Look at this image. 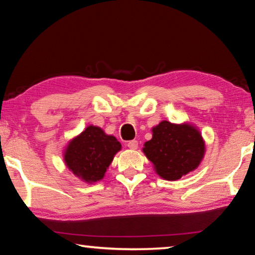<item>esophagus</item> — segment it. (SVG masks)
<instances>
[{
    "label": "esophagus",
    "mask_w": 255,
    "mask_h": 255,
    "mask_svg": "<svg viewBox=\"0 0 255 255\" xmlns=\"http://www.w3.org/2000/svg\"><path fill=\"white\" fill-rule=\"evenodd\" d=\"M127 146L130 149H137V147H138V141L137 140H129L128 143H127Z\"/></svg>",
    "instance_id": "obj_1"
}]
</instances>
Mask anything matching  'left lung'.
<instances>
[{"label": "left lung", "mask_w": 255, "mask_h": 255, "mask_svg": "<svg viewBox=\"0 0 255 255\" xmlns=\"http://www.w3.org/2000/svg\"><path fill=\"white\" fill-rule=\"evenodd\" d=\"M144 146L143 152L156 173L170 181L197 169L205 154V143L195 127L166 120L153 128V138Z\"/></svg>", "instance_id": "1"}]
</instances>
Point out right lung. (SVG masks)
<instances>
[{"instance_id": "add662e5", "label": "right lung", "mask_w": 255, "mask_h": 255, "mask_svg": "<svg viewBox=\"0 0 255 255\" xmlns=\"http://www.w3.org/2000/svg\"><path fill=\"white\" fill-rule=\"evenodd\" d=\"M120 148L122 144L116 137L106 135L101 128L89 126L70 141L64 158L73 173L85 182L92 183L105 176Z\"/></svg>"}]
</instances>
